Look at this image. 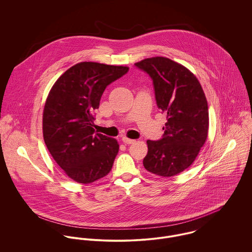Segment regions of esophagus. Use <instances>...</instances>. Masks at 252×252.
<instances>
[{"instance_id": "obj_1", "label": "esophagus", "mask_w": 252, "mask_h": 252, "mask_svg": "<svg viewBox=\"0 0 252 252\" xmlns=\"http://www.w3.org/2000/svg\"><path fill=\"white\" fill-rule=\"evenodd\" d=\"M122 142L125 144H131L135 143V140H131V139H128L126 137H123L122 138Z\"/></svg>"}]
</instances>
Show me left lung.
Wrapping results in <instances>:
<instances>
[{
  "label": "left lung",
  "mask_w": 252,
  "mask_h": 252,
  "mask_svg": "<svg viewBox=\"0 0 252 252\" xmlns=\"http://www.w3.org/2000/svg\"><path fill=\"white\" fill-rule=\"evenodd\" d=\"M135 66L152 79L157 107L167 114L163 137L146 142L144 168L160 177H174L194 162L207 140L205 93L192 72L169 58H147Z\"/></svg>",
  "instance_id": "8db88e82"
}]
</instances>
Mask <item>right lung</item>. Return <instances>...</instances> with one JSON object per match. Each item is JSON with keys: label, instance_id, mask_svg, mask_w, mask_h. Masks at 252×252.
<instances>
[{"label": "right lung", "instance_id": "obj_1", "mask_svg": "<svg viewBox=\"0 0 252 252\" xmlns=\"http://www.w3.org/2000/svg\"><path fill=\"white\" fill-rule=\"evenodd\" d=\"M128 67L81 62L54 83L42 116L43 140L51 156L69 178L91 183L110 172L119 144L95 132L94 110L111 82Z\"/></svg>", "mask_w": 252, "mask_h": 252}]
</instances>
